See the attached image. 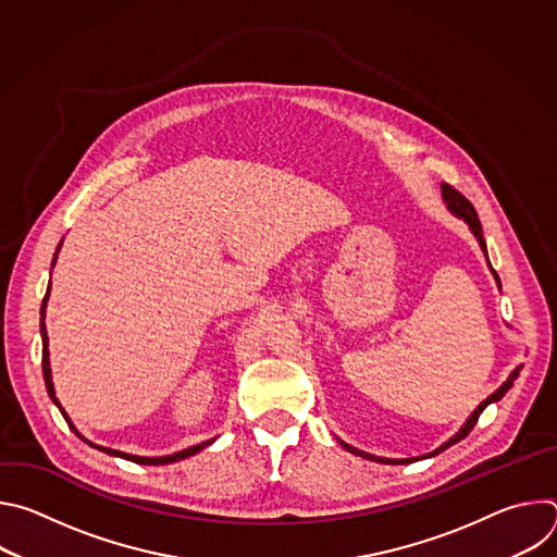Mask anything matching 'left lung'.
Returning <instances> with one entry per match:
<instances>
[{"label":"left lung","mask_w":557,"mask_h":557,"mask_svg":"<svg viewBox=\"0 0 557 557\" xmlns=\"http://www.w3.org/2000/svg\"><path fill=\"white\" fill-rule=\"evenodd\" d=\"M441 189H443V198H445V202H447V207L458 215V218H462L467 224H469V228L473 231V235H475V240H479V245H481V249L487 253V245H485V237H483V224H481V220H479V213H475V209H473V205L458 191V189H454L451 185H447V183H443L441 185ZM487 262H490V258H487ZM492 267V264H490ZM494 271V269H492ZM494 275H496V282H498V286H500V277H498V273L494 271ZM518 374H520V368H516L511 374H509V379L492 394V396H487V399L475 408L473 412H471V417L467 419V423L447 441V443H443L438 449H434L432 454H428V456H436V454H441L443 449H447L449 445H454V443H458V441H462L471 430H473V425L479 423V417L483 414V410L490 406V404H494V401H498V399H503V396L507 394V389L513 385V381L518 379ZM350 454H357V456H361V458H368V460H376V462H385V465H406V462H414L417 458H379V456H372V454H366V451H361V449H355V447H350L348 443H344V441H339Z\"/></svg>","instance_id":"left-lung-1"}]
</instances>
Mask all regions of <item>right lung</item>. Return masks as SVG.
I'll return each instance as SVG.
<instances>
[{
  "instance_id": "right-lung-1",
  "label": "right lung",
  "mask_w": 557,
  "mask_h": 557,
  "mask_svg": "<svg viewBox=\"0 0 557 557\" xmlns=\"http://www.w3.org/2000/svg\"><path fill=\"white\" fill-rule=\"evenodd\" d=\"M59 247H61V245H59ZM59 247H57V253H59ZM57 253H54V258H52V267H54ZM48 293H50V284H48L46 297H44V301H41V342H44V350H41V368H44V379H46V387H48L50 399H52V401H54V406L61 410V414H63L65 423L70 425V430H74L72 421L67 419V414L63 412L61 404L57 401V396H54V387H52V379H50V361H48V333H46V324H44V320H46V301H48ZM74 434H76L78 438H82V441H86V438H84L82 434H78L76 430H74ZM86 443H88V445H92V447H97V449H101V451H106V454H110V456H119V458H125V460H132V462H138V465H168V462H176V460H183V458H187V456H194V454H198L202 447L211 445V443H213V438H211V441H205V443H200V445L187 447V449H183V451H176V454H172V456H161V458L132 456V454H125V451H119V449H110V447H101V445H95V443H90V441H86Z\"/></svg>"
}]
</instances>
